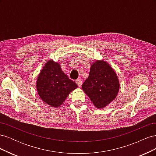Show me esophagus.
<instances>
[{"label": "esophagus", "instance_id": "34e87169", "mask_svg": "<svg viewBox=\"0 0 156 156\" xmlns=\"http://www.w3.org/2000/svg\"><path fill=\"white\" fill-rule=\"evenodd\" d=\"M75 83H76V84L78 85L79 87H81V85H82V81L81 79H77L76 81H75Z\"/></svg>", "mask_w": 156, "mask_h": 156}]
</instances>
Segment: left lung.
I'll use <instances>...</instances> for the list:
<instances>
[{
    "label": "left lung",
    "mask_w": 156,
    "mask_h": 156,
    "mask_svg": "<svg viewBox=\"0 0 156 156\" xmlns=\"http://www.w3.org/2000/svg\"><path fill=\"white\" fill-rule=\"evenodd\" d=\"M119 79L104 60H98L90 69L89 76L82 88L96 107L103 108L113 101L119 91Z\"/></svg>",
    "instance_id": "left-lung-1"
}]
</instances>
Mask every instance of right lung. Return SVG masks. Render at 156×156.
I'll return each instance as SVG.
<instances>
[{
	"label": "right lung",
	"instance_id": "obj_1",
	"mask_svg": "<svg viewBox=\"0 0 156 156\" xmlns=\"http://www.w3.org/2000/svg\"><path fill=\"white\" fill-rule=\"evenodd\" d=\"M76 88V83L62 72L58 63L52 60L45 64L36 82L40 98L54 107H58L63 103L70 92Z\"/></svg>",
	"mask_w": 156,
	"mask_h": 156
}]
</instances>
